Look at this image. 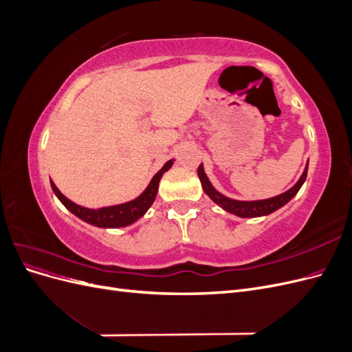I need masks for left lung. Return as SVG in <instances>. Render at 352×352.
<instances>
[{"instance_id":"1","label":"left lung","mask_w":352,"mask_h":352,"mask_svg":"<svg viewBox=\"0 0 352 352\" xmlns=\"http://www.w3.org/2000/svg\"><path fill=\"white\" fill-rule=\"evenodd\" d=\"M307 172H308V163L304 168L301 177L298 179V182L291 189H287L286 192H283L278 197H273L269 199H258V201H239V199H233V198H229L226 195H223L221 192H219V190L211 185L208 176L204 172V166H202V163L198 167V177L201 180V185H202V189H204V192L211 198V201H214L220 208L230 212V214L247 219V217L269 216L273 211L279 210L280 207L287 204V202H289L298 194V190H300L301 186L304 185L305 179H307Z\"/></svg>"}]
</instances>
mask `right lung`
<instances>
[{
	"label": "right lung",
	"instance_id": "obj_1",
	"mask_svg": "<svg viewBox=\"0 0 352 352\" xmlns=\"http://www.w3.org/2000/svg\"><path fill=\"white\" fill-rule=\"evenodd\" d=\"M173 162H175V158L168 160V162L158 170V172L153 176L151 182L148 184V186L145 188V190L140 197H136L132 201L123 202V204H117V206H109V207H101V208L82 207V206L74 204L73 201H70L69 198L63 195L51 179H50V184H51L52 190H54L56 197L61 201V204L65 206L70 212H73L74 216L79 217L80 220L87 221V223H89V225L97 226V228H105V229L126 228V226L132 225V223L140 220L148 211V208L153 206V202L158 192L160 179H162L167 170L173 166Z\"/></svg>",
	"mask_w": 352,
	"mask_h": 352
}]
</instances>
